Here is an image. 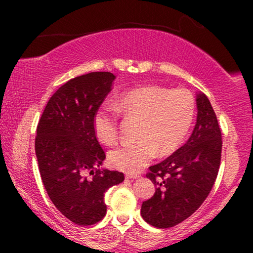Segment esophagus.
I'll use <instances>...</instances> for the list:
<instances>
[{"mask_svg": "<svg viewBox=\"0 0 253 253\" xmlns=\"http://www.w3.org/2000/svg\"><path fill=\"white\" fill-rule=\"evenodd\" d=\"M126 178H129V179H136V178H139L140 177V176L139 175H137V174H126Z\"/></svg>", "mask_w": 253, "mask_h": 253, "instance_id": "1", "label": "esophagus"}]
</instances>
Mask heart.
Wrapping results in <instances>:
<instances>
[{
	"label": "heart",
	"mask_w": 253,
	"mask_h": 253,
	"mask_svg": "<svg viewBox=\"0 0 253 253\" xmlns=\"http://www.w3.org/2000/svg\"><path fill=\"white\" fill-rule=\"evenodd\" d=\"M119 113L139 117L141 123L136 141L124 143L109 154L114 167L127 174L144 168L159 150L160 155L175 151L188 134L196 113V101L186 89L144 86L131 89L113 105L103 103L94 115V130L102 143L113 144L119 134Z\"/></svg>",
	"instance_id": "1"
}]
</instances>
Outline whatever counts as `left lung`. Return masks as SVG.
<instances>
[{
    "mask_svg": "<svg viewBox=\"0 0 253 253\" xmlns=\"http://www.w3.org/2000/svg\"><path fill=\"white\" fill-rule=\"evenodd\" d=\"M197 120L188 141L146 175L155 193L141 205V216L157 228H170L196 212L210 195L221 161L222 139L210 100L197 92Z\"/></svg>",
    "mask_w": 253,
    "mask_h": 253,
    "instance_id": "left-lung-1",
    "label": "left lung"
}]
</instances>
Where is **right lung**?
<instances>
[{
	"label": "right lung",
	"instance_id": "obj_1",
	"mask_svg": "<svg viewBox=\"0 0 253 253\" xmlns=\"http://www.w3.org/2000/svg\"><path fill=\"white\" fill-rule=\"evenodd\" d=\"M115 78L89 72L70 79L51 95L38 123L36 154L44 189L79 226L102 220L106 191L124 181L123 172L101 168L106 155L94 130V115Z\"/></svg>",
	"mask_w": 253,
	"mask_h": 253
}]
</instances>
